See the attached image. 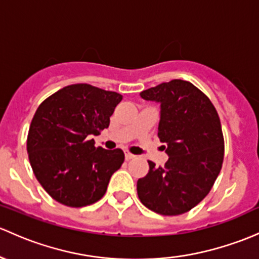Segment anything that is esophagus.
<instances>
[{"label":"esophagus","instance_id":"34e87169","mask_svg":"<svg viewBox=\"0 0 259 259\" xmlns=\"http://www.w3.org/2000/svg\"><path fill=\"white\" fill-rule=\"evenodd\" d=\"M124 152H125V159H126V160H132V159H134V157H135V155H133L132 152H129L127 150H125Z\"/></svg>","mask_w":259,"mask_h":259}]
</instances>
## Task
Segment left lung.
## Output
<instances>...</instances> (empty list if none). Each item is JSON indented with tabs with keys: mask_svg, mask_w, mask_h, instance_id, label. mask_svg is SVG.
<instances>
[{
	"mask_svg": "<svg viewBox=\"0 0 259 259\" xmlns=\"http://www.w3.org/2000/svg\"><path fill=\"white\" fill-rule=\"evenodd\" d=\"M140 95L160 103L157 135L166 143L168 160L159 167L148 161V175L138 180V196L151 211L178 216L207 196L221 171L225 141L220 116L207 95L186 80L161 83Z\"/></svg>",
	"mask_w": 259,
	"mask_h": 259,
	"instance_id": "left-lung-1",
	"label": "left lung"
}]
</instances>
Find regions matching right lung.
Segmentation results:
<instances>
[{
  "instance_id": "1",
  "label": "right lung",
  "mask_w": 259,
  "mask_h": 259,
  "mask_svg": "<svg viewBox=\"0 0 259 259\" xmlns=\"http://www.w3.org/2000/svg\"><path fill=\"white\" fill-rule=\"evenodd\" d=\"M122 95L91 84L59 89L38 107L27 137L32 170L59 203L84 207L103 197L124 162L120 149L95 148L93 135L107 129Z\"/></svg>"
}]
</instances>
